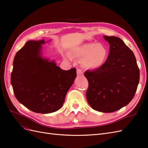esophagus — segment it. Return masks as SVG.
Returning <instances> with one entry per match:
<instances>
[{"label": "esophagus", "mask_w": 148, "mask_h": 148, "mask_svg": "<svg viewBox=\"0 0 148 148\" xmlns=\"http://www.w3.org/2000/svg\"><path fill=\"white\" fill-rule=\"evenodd\" d=\"M77 76L78 77H80V76L83 75V71L81 69H77Z\"/></svg>", "instance_id": "obj_1"}]
</instances>
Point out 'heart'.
Returning a JSON list of instances; mask_svg holds the SVG:
<instances>
[{
    "instance_id": "heart-1",
    "label": "heart",
    "mask_w": 148,
    "mask_h": 148,
    "mask_svg": "<svg viewBox=\"0 0 148 148\" xmlns=\"http://www.w3.org/2000/svg\"><path fill=\"white\" fill-rule=\"evenodd\" d=\"M73 57L82 59V64L89 69L99 68L104 63L107 51L106 47L100 43L87 42L75 47L71 51ZM66 59H70L68 54L65 55Z\"/></svg>"
}]
</instances>
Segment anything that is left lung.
Segmentation results:
<instances>
[{"mask_svg":"<svg viewBox=\"0 0 148 148\" xmlns=\"http://www.w3.org/2000/svg\"><path fill=\"white\" fill-rule=\"evenodd\" d=\"M109 53L105 63L95 70L85 71L89 87L86 99L92 108L110 113L128 105L140 81V70L133 52L120 38L107 36Z\"/></svg>","mask_w":148,"mask_h":148,"instance_id":"left-lung-1","label":"left lung"}]
</instances>
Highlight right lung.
Wrapping results in <instances>:
<instances>
[{
    "instance_id": "add662e5",
    "label": "right lung",
    "mask_w": 148,
    "mask_h": 148,
    "mask_svg": "<svg viewBox=\"0 0 148 148\" xmlns=\"http://www.w3.org/2000/svg\"><path fill=\"white\" fill-rule=\"evenodd\" d=\"M45 43L44 39L26 42L16 53L11 75L16 99L31 111L41 114L61 108L77 77L75 68L64 70L54 60L43 57L42 45Z\"/></svg>"
}]
</instances>
